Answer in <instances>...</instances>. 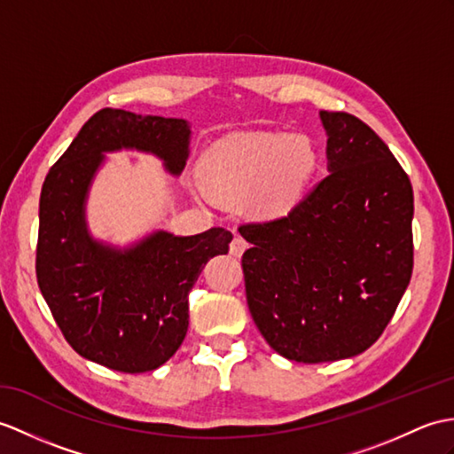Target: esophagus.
<instances>
[{
  "instance_id": "obj_1",
  "label": "esophagus",
  "mask_w": 454,
  "mask_h": 454,
  "mask_svg": "<svg viewBox=\"0 0 454 454\" xmlns=\"http://www.w3.org/2000/svg\"><path fill=\"white\" fill-rule=\"evenodd\" d=\"M246 249H247V241L241 238L239 234H234V239H231V244H230V253H231V255L239 257Z\"/></svg>"
}]
</instances>
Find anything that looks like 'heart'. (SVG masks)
Instances as JSON below:
<instances>
[{
    "instance_id": "b5f03b06",
    "label": "heart",
    "mask_w": 454,
    "mask_h": 454,
    "mask_svg": "<svg viewBox=\"0 0 454 454\" xmlns=\"http://www.w3.org/2000/svg\"><path fill=\"white\" fill-rule=\"evenodd\" d=\"M317 168V151L305 135L241 133L215 143L203 154L201 184L226 201L249 195L261 218H278L298 205Z\"/></svg>"
}]
</instances>
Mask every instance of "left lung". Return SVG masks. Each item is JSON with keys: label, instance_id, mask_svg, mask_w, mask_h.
Masks as SVG:
<instances>
[{"label": "left lung", "instance_id": "obj_1", "mask_svg": "<svg viewBox=\"0 0 454 454\" xmlns=\"http://www.w3.org/2000/svg\"><path fill=\"white\" fill-rule=\"evenodd\" d=\"M329 176L286 216L239 226L253 321L272 350L321 364L365 352L414 267L412 184L356 115L321 110Z\"/></svg>", "mask_w": 454, "mask_h": 454}]
</instances>
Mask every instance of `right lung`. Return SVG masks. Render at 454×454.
Returning a JSON list of instances; mask_svg holds the SVG:
<instances>
[{"label": "right lung", "mask_w": 454, "mask_h": 454, "mask_svg": "<svg viewBox=\"0 0 454 454\" xmlns=\"http://www.w3.org/2000/svg\"><path fill=\"white\" fill-rule=\"evenodd\" d=\"M192 128L185 120L104 108L82 125L50 168L40 193L36 278L73 350L123 373L153 372L182 346L189 292L207 261L224 255L231 234L158 230L131 247L89 234L84 203L104 153L137 149L182 174Z\"/></svg>", "instance_id": "obj_1"}]
</instances>
